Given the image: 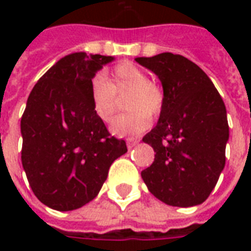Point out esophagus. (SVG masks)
I'll return each instance as SVG.
<instances>
[{
    "instance_id": "1",
    "label": "esophagus",
    "mask_w": 251,
    "mask_h": 251,
    "mask_svg": "<svg viewBox=\"0 0 251 251\" xmlns=\"http://www.w3.org/2000/svg\"><path fill=\"white\" fill-rule=\"evenodd\" d=\"M138 142H140L138 140H127V141H126V144H127V148H129V149H133V148L136 147Z\"/></svg>"
}]
</instances>
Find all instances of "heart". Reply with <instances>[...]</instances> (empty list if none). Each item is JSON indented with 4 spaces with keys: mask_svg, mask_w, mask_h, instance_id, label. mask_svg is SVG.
Segmentation results:
<instances>
[{
    "mask_svg": "<svg viewBox=\"0 0 251 251\" xmlns=\"http://www.w3.org/2000/svg\"><path fill=\"white\" fill-rule=\"evenodd\" d=\"M113 80L103 74H97L91 80V103L95 115L104 124H110L120 109V100H125L129 113L121 115L111 125V131L121 137L138 136L158 117L164 107L163 88L149 79L142 68L130 62L118 63L113 68Z\"/></svg>",
    "mask_w": 251,
    "mask_h": 251,
    "instance_id": "heart-1",
    "label": "heart"
}]
</instances>
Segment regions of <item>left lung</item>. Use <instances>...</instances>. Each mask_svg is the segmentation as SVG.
I'll return each mask as SVG.
<instances>
[{
  "mask_svg": "<svg viewBox=\"0 0 251 251\" xmlns=\"http://www.w3.org/2000/svg\"><path fill=\"white\" fill-rule=\"evenodd\" d=\"M164 88L157 125L142 138L154 149V161L141 172L151 194L165 204L203 203L226 164L228 140L226 106L205 72L171 52L137 57Z\"/></svg>",
  "mask_w": 251,
  "mask_h": 251,
  "instance_id": "obj_1",
  "label": "left lung"
}]
</instances>
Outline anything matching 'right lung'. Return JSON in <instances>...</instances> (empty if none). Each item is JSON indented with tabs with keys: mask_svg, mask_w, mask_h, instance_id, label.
<instances>
[{
	"mask_svg": "<svg viewBox=\"0 0 251 251\" xmlns=\"http://www.w3.org/2000/svg\"><path fill=\"white\" fill-rule=\"evenodd\" d=\"M111 56L76 52L39 79L21 117V161L36 198L57 211L98 195L110 165L127 152L95 115L91 80Z\"/></svg>",
	"mask_w": 251,
	"mask_h": 251,
	"instance_id": "1",
	"label": "right lung"
}]
</instances>
